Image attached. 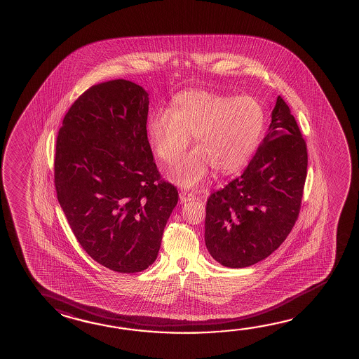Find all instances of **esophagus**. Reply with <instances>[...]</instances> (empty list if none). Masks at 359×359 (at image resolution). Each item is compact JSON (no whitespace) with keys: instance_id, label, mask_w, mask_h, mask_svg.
<instances>
[{"instance_id":"esophagus-1","label":"esophagus","mask_w":359,"mask_h":359,"mask_svg":"<svg viewBox=\"0 0 359 359\" xmlns=\"http://www.w3.org/2000/svg\"><path fill=\"white\" fill-rule=\"evenodd\" d=\"M194 199H196V195L194 194V193H189V191H182L180 193V201H182V203H185V201H194Z\"/></svg>"}]
</instances>
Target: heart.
Wrapping results in <instances>:
<instances>
[{"instance_id":"obj_1","label":"heart","mask_w":359,"mask_h":359,"mask_svg":"<svg viewBox=\"0 0 359 359\" xmlns=\"http://www.w3.org/2000/svg\"><path fill=\"white\" fill-rule=\"evenodd\" d=\"M264 123V108L253 97L190 89L174 97L171 111L154 112L147 130L158 158L166 163L175 160L194 136L199 147L179 158L169 172L179 185L193 188L212 168L220 174L238 170L255 151Z\"/></svg>"}]
</instances>
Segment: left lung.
Masks as SVG:
<instances>
[{
	"label": "left lung",
	"instance_id": "1",
	"mask_svg": "<svg viewBox=\"0 0 359 359\" xmlns=\"http://www.w3.org/2000/svg\"><path fill=\"white\" fill-rule=\"evenodd\" d=\"M308 174V147L283 97L269 133L245 171L209 195L205 245L231 269L257 264L276 251L295 226Z\"/></svg>",
	"mask_w": 359,
	"mask_h": 359
}]
</instances>
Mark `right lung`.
<instances>
[{
  "label": "right lung",
  "mask_w": 359,
  "mask_h": 359,
  "mask_svg": "<svg viewBox=\"0 0 359 359\" xmlns=\"http://www.w3.org/2000/svg\"><path fill=\"white\" fill-rule=\"evenodd\" d=\"M147 114L145 89L114 79L79 95L57 133L59 204L83 250L121 273L154 264L179 199L154 161Z\"/></svg>",
  "instance_id": "obj_1"
}]
</instances>
